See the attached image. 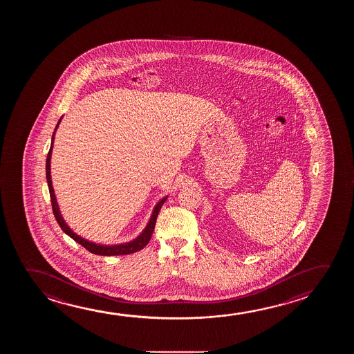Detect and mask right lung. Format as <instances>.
Returning <instances> with one entry per match:
<instances>
[{"instance_id":"1","label":"right lung","mask_w":354,"mask_h":354,"mask_svg":"<svg viewBox=\"0 0 354 354\" xmlns=\"http://www.w3.org/2000/svg\"><path fill=\"white\" fill-rule=\"evenodd\" d=\"M61 119H59V122H61ZM59 122H58V124H59ZM58 124H57V127H58ZM53 135H55V133H53ZM52 146H53V136H52L51 147H50V151H48V154H47L46 179L47 185H48V190H50V197H51L52 210H53L55 218H56L57 223L61 226L62 230L64 231L68 236H71L74 241H77L79 245H82L84 248H86L87 251L91 252L93 254H98V256H123V254H131L133 252L142 250V248L149 243V240H151V236L153 234L154 226H156V221H157L159 210H160L162 205H163L164 202L167 200V197L162 201H159L158 205H156V208H154L153 214L151 216V219H149V224L146 226V229H145V230L142 231V234L138 236V239H135L133 241L129 242V243H124V245H118V246H101V245H96V243H93V242L86 241V240H84L80 236L74 234V232L69 229V226L64 223L63 218L61 216V213H59V208H58V205H57L55 191H53V187H52L51 169H50Z\"/></svg>"}]
</instances>
